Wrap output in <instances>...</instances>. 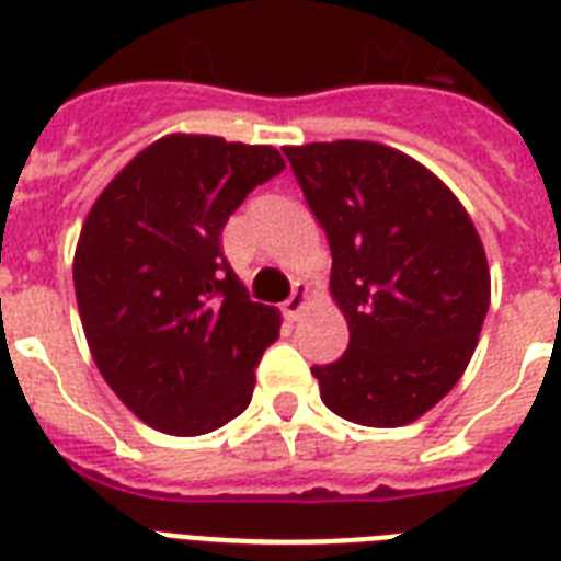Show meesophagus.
Here are the masks:
<instances>
[{
	"label": "esophagus",
	"instance_id": "34e87169",
	"mask_svg": "<svg viewBox=\"0 0 561 561\" xmlns=\"http://www.w3.org/2000/svg\"><path fill=\"white\" fill-rule=\"evenodd\" d=\"M308 302H311V299H308V285L297 282V285H294V294H290V299L285 302V308H282V311H285V317H288V320H299V317L308 311Z\"/></svg>",
	"mask_w": 561,
	"mask_h": 561
}]
</instances>
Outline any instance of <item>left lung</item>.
Wrapping results in <instances>:
<instances>
[{
    "instance_id": "obj_1",
    "label": "left lung",
    "mask_w": 561,
    "mask_h": 561,
    "mask_svg": "<svg viewBox=\"0 0 561 561\" xmlns=\"http://www.w3.org/2000/svg\"><path fill=\"white\" fill-rule=\"evenodd\" d=\"M285 157L332 247L350 350L314 367L332 413L367 427L425 416L469 367L492 279L457 194L408 153L364 139L288 145Z\"/></svg>"
}]
</instances>
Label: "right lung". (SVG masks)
<instances>
[{"label":"right lung","instance_id":"1","mask_svg":"<svg viewBox=\"0 0 561 561\" xmlns=\"http://www.w3.org/2000/svg\"><path fill=\"white\" fill-rule=\"evenodd\" d=\"M282 169L273 145L169 134L110 180L83 220L72 276L87 346L153 431L209 434L253 399L282 317L250 302L220 229Z\"/></svg>","mask_w":561,"mask_h":561}]
</instances>
